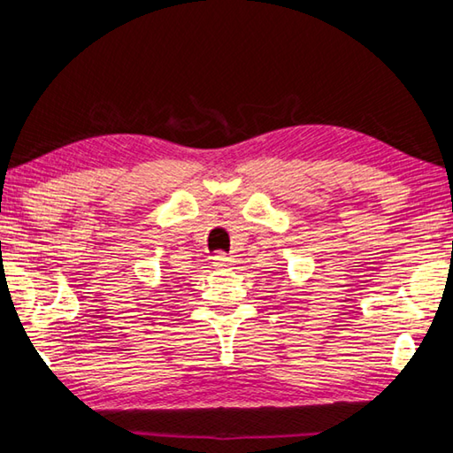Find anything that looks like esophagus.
I'll list each match as a JSON object with an SVG mask.
<instances>
[{"instance_id": "34e87169", "label": "esophagus", "mask_w": 453, "mask_h": 453, "mask_svg": "<svg viewBox=\"0 0 453 453\" xmlns=\"http://www.w3.org/2000/svg\"><path fill=\"white\" fill-rule=\"evenodd\" d=\"M213 261V267L216 269H226V267H232L234 265V257L232 255H227V253H224V251H218L216 255H213L211 257Z\"/></svg>"}]
</instances>
